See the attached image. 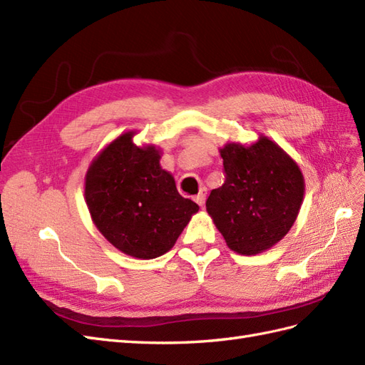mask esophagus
Instances as JSON below:
<instances>
[{
  "label": "esophagus",
  "instance_id": "obj_1",
  "mask_svg": "<svg viewBox=\"0 0 365 365\" xmlns=\"http://www.w3.org/2000/svg\"><path fill=\"white\" fill-rule=\"evenodd\" d=\"M194 200H195V203L199 205V207H203V205H205V200H207V190L202 188V190L199 191V194L195 195V197H194Z\"/></svg>",
  "mask_w": 365,
  "mask_h": 365
}]
</instances>
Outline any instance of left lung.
I'll use <instances>...</instances> for the list:
<instances>
[{
    "mask_svg": "<svg viewBox=\"0 0 365 365\" xmlns=\"http://www.w3.org/2000/svg\"><path fill=\"white\" fill-rule=\"evenodd\" d=\"M220 155L225 182L211 191L207 211L232 251L262 253L293 227L304 199V175L293 158L264 135L250 146L227 143Z\"/></svg>",
    "mask_w": 365,
    "mask_h": 365,
    "instance_id": "1",
    "label": "left lung"
}]
</instances>
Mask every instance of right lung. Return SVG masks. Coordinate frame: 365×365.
Segmentation results:
<instances>
[{"mask_svg":"<svg viewBox=\"0 0 365 365\" xmlns=\"http://www.w3.org/2000/svg\"><path fill=\"white\" fill-rule=\"evenodd\" d=\"M121 134L93 158L85 199L98 231L121 253L155 259L170 251L199 205L185 199L162 170L160 151Z\"/></svg>","mask_w":365,"mask_h":365,"instance_id":"1","label":"right lung"}]
</instances>
